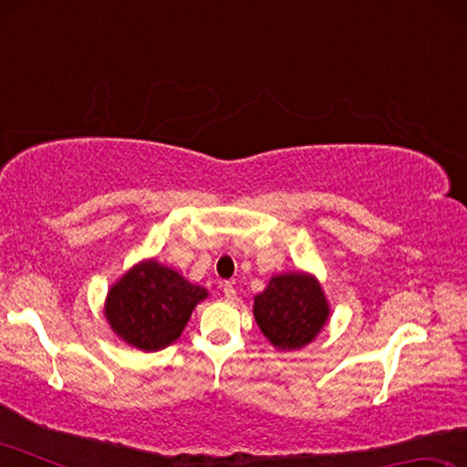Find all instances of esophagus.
Instances as JSON below:
<instances>
[{
	"label": "esophagus",
	"instance_id": "1",
	"mask_svg": "<svg viewBox=\"0 0 467 467\" xmlns=\"http://www.w3.org/2000/svg\"><path fill=\"white\" fill-rule=\"evenodd\" d=\"M223 292H224V298H226V300H234V298H236V290L233 288V284H224Z\"/></svg>",
	"mask_w": 467,
	"mask_h": 467
}]
</instances>
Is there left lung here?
Here are the masks:
<instances>
[{"label":"left lung","mask_w":467,"mask_h":467,"mask_svg":"<svg viewBox=\"0 0 467 467\" xmlns=\"http://www.w3.org/2000/svg\"><path fill=\"white\" fill-rule=\"evenodd\" d=\"M253 315L278 350H300L327 323L329 305L315 275L292 272L274 275L255 296Z\"/></svg>","instance_id":"obj_1"}]
</instances>
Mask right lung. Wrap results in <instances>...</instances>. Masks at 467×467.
Listing matches in <instances>:
<instances>
[{"instance_id":"1","label":"right lung","mask_w":467,"mask_h":467,"mask_svg":"<svg viewBox=\"0 0 467 467\" xmlns=\"http://www.w3.org/2000/svg\"><path fill=\"white\" fill-rule=\"evenodd\" d=\"M205 296V288L148 259L133 265L110 286L105 317L123 342L144 352H156L175 342L195 305Z\"/></svg>"}]
</instances>
